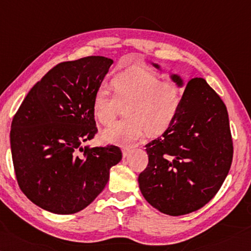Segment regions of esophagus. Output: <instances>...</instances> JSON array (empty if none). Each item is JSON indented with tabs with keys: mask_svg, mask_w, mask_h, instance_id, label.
Returning <instances> with one entry per match:
<instances>
[{
	"mask_svg": "<svg viewBox=\"0 0 251 251\" xmlns=\"http://www.w3.org/2000/svg\"><path fill=\"white\" fill-rule=\"evenodd\" d=\"M130 152H131V150H130L129 148H122V155H123V157H128L129 154H130Z\"/></svg>",
	"mask_w": 251,
	"mask_h": 251,
	"instance_id": "1",
	"label": "esophagus"
}]
</instances>
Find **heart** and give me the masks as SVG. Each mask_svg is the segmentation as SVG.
Instances as JSON below:
<instances>
[{
  "label": "heart",
  "mask_w": 251,
  "mask_h": 251,
  "mask_svg": "<svg viewBox=\"0 0 251 251\" xmlns=\"http://www.w3.org/2000/svg\"><path fill=\"white\" fill-rule=\"evenodd\" d=\"M114 96L103 87L96 90L92 112L101 125H110L116 118L119 105L126 104V119L112 123L102 131L104 142L128 146L142 137L164 133L181 110L183 94L172 81L161 79L142 68H130L116 74L111 80Z\"/></svg>",
  "instance_id": "obj_1"
}]
</instances>
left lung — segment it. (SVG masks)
<instances>
[{
	"mask_svg": "<svg viewBox=\"0 0 251 251\" xmlns=\"http://www.w3.org/2000/svg\"><path fill=\"white\" fill-rule=\"evenodd\" d=\"M170 77L179 88L185 86L179 75ZM146 148L149 163L138 182L148 203L170 216L201 208L216 195L231 165L225 103L205 79H192L173 125Z\"/></svg>",
	"mask_w": 251,
	"mask_h": 251,
	"instance_id": "1",
	"label": "left lung"
}]
</instances>
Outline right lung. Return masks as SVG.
<instances>
[{
	"label": "right lung",
	"mask_w": 251,
	"mask_h": 251,
	"mask_svg": "<svg viewBox=\"0 0 251 251\" xmlns=\"http://www.w3.org/2000/svg\"><path fill=\"white\" fill-rule=\"evenodd\" d=\"M112 64L107 57L88 56L56 65L29 90L13 118L10 140L17 183L47 212L69 215L86 208L122 159L118 147L82 146L98 132L92 99Z\"/></svg>",
	"instance_id": "1"
}]
</instances>
